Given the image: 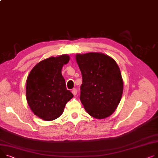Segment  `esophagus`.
<instances>
[{"instance_id":"34e87169","label":"esophagus","mask_w":158,"mask_h":158,"mask_svg":"<svg viewBox=\"0 0 158 158\" xmlns=\"http://www.w3.org/2000/svg\"><path fill=\"white\" fill-rule=\"evenodd\" d=\"M72 94H73V95H76V94H77V89H76V88H74V89H72Z\"/></svg>"}]
</instances>
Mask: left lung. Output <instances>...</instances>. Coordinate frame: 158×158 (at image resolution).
<instances>
[{"label": "left lung", "mask_w": 158, "mask_h": 158, "mask_svg": "<svg viewBox=\"0 0 158 158\" xmlns=\"http://www.w3.org/2000/svg\"><path fill=\"white\" fill-rule=\"evenodd\" d=\"M82 73L80 100L86 111L96 119H105L117 109L123 92L119 67L110 56L102 52L77 54Z\"/></svg>", "instance_id": "8db88e82"}]
</instances>
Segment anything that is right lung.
<instances>
[{
  "label": "right lung",
  "mask_w": 158,
  "mask_h": 158,
  "mask_svg": "<svg viewBox=\"0 0 158 158\" xmlns=\"http://www.w3.org/2000/svg\"><path fill=\"white\" fill-rule=\"evenodd\" d=\"M70 56L62 55L42 60L31 69L27 79L26 98L31 110L39 118L52 121L64 112L73 94L66 88L63 66Z\"/></svg>",
  "instance_id": "obj_1"
}]
</instances>
